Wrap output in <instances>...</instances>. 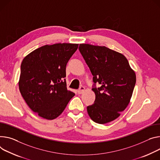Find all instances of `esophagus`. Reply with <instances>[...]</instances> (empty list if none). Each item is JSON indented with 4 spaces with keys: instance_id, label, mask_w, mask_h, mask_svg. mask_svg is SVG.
<instances>
[{
    "instance_id": "34e87169",
    "label": "esophagus",
    "mask_w": 160,
    "mask_h": 160,
    "mask_svg": "<svg viewBox=\"0 0 160 160\" xmlns=\"http://www.w3.org/2000/svg\"><path fill=\"white\" fill-rule=\"evenodd\" d=\"M85 89L84 87H80V88L78 90V93L79 94H81L85 91Z\"/></svg>"
}]
</instances>
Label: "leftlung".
Returning <instances> with one entry per match:
<instances>
[{"label": "left lung", "instance_id": "obj_1", "mask_svg": "<svg viewBox=\"0 0 160 160\" xmlns=\"http://www.w3.org/2000/svg\"><path fill=\"white\" fill-rule=\"evenodd\" d=\"M79 50L88 65L93 82L101 85L92 90L94 103L87 107L91 119L106 124L118 118L128 107L136 83V75L126 57L106 47L80 44Z\"/></svg>", "mask_w": 160, "mask_h": 160}]
</instances>
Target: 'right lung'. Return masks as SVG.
Wrapping results in <instances>:
<instances>
[{
  "label": "right lung",
  "mask_w": 160,
  "mask_h": 160,
  "mask_svg": "<svg viewBox=\"0 0 160 160\" xmlns=\"http://www.w3.org/2000/svg\"><path fill=\"white\" fill-rule=\"evenodd\" d=\"M78 44L46 45L22 61L18 82L26 103L41 118L53 120L62 113L75 93L67 89L66 64Z\"/></svg>",
  "instance_id": "obj_1"
}]
</instances>
